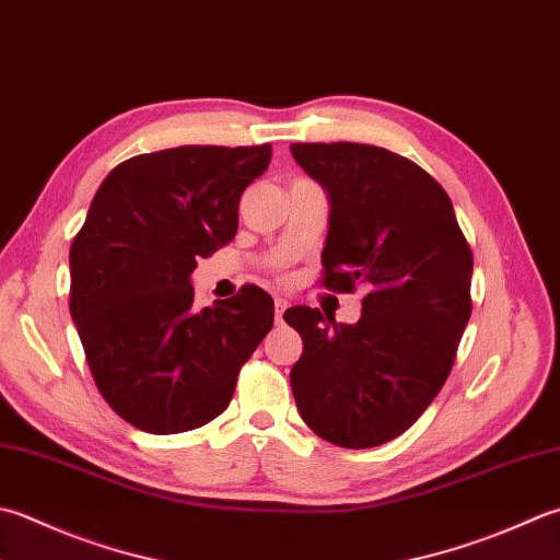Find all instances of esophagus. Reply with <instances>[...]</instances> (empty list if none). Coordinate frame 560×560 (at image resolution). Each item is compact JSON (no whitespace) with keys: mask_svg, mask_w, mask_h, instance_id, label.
<instances>
[{"mask_svg":"<svg viewBox=\"0 0 560 560\" xmlns=\"http://www.w3.org/2000/svg\"><path fill=\"white\" fill-rule=\"evenodd\" d=\"M273 308H277V320L281 323L283 320V311L289 308V301L287 299H277V301H273Z\"/></svg>","mask_w":560,"mask_h":560,"instance_id":"1","label":"esophagus"}]
</instances>
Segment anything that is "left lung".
I'll return each instance as SVG.
<instances>
[{"label": "left lung", "instance_id": "1", "mask_svg": "<svg viewBox=\"0 0 560 560\" xmlns=\"http://www.w3.org/2000/svg\"><path fill=\"white\" fill-rule=\"evenodd\" d=\"M291 155L330 199L323 283L366 289L354 325L308 305L283 313L303 339L293 398L325 442L386 444L452 371L470 317L474 255L452 199L415 162L361 142H293Z\"/></svg>", "mask_w": 560, "mask_h": 560}]
</instances>
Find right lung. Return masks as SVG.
I'll use <instances>...</instances> for the list:
<instances>
[{"label":"right lung","instance_id":"obj_1","mask_svg":"<svg viewBox=\"0 0 560 560\" xmlns=\"http://www.w3.org/2000/svg\"><path fill=\"white\" fill-rule=\"evenodd\" d=\"M271 145H182L120 162L70 247V315L104 400L150 434L218 418L273 325L267 291L194 303L196 259L237 233L240 196Z\"/></svg>","mask_w":560,"mask_h":560}]
</instances>
